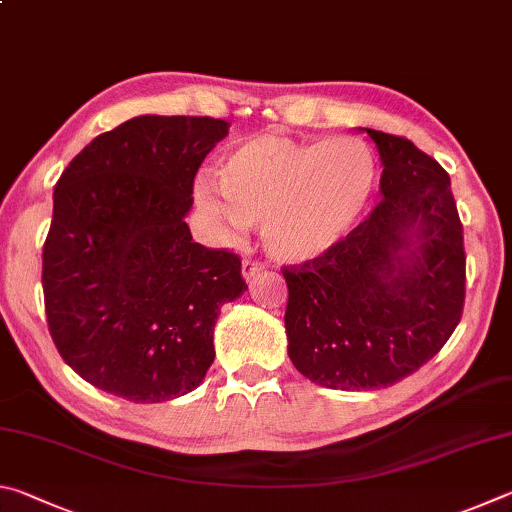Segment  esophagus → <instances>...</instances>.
Returning <instances> with one entry per match:
<instances>
[{"label":"esophagus","mask_w":512,"mask_h":512,"mask_svg":"<svg viewBox=\"0 0 512 512\" xmlns=\"http://www.w3.org/2000/svg\"><path fill=\"white\" fill-rule=\"evenodd\" d=\"M265 270V265L263 263H258V261H254V258H245V261H242V276H245V281L247 283H251L256 279L258 274H261Z\"/></svg>","instance_id":"obj_1"}]
</instances>
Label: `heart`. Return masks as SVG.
I'll return each instance as SVG.
<instances>
[{"instance_id":"obj_1","label":"heart","mask_w":512,"mask_h":512,"mask_svg":"<svg viewBox=\"0 0 512 512\" xmlns=\"http://www.w3.org/2000/svg\"><path fill=\"white\" fill-rule=\"evenodd\" d=\"M375 188L378 161L364 141H297L267 132L229 150L220 186L197 179L195 200L227 236L261 224L276 261L308 263L342 245Z\"/></svg>"}]
</instances>
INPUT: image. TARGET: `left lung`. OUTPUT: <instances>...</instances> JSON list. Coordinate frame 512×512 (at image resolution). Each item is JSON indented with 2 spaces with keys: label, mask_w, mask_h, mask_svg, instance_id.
I'll return each instance as SVG.
<instances>
[{
  "label": "left lung",
  "mask_w": 512,
  "mask_h": 512,
  "mask_svg": "<svg viewBox=\"0 0 512 512\" xmlns=\"http://www.w3.org/2000/svg\"><path fill=\"white\" fill-rule=\"evenodd\" d=\"M366 134L384 166L382 200L342 245L283 267L288 355L326 389L371 391L407 378L452 337L465 301L450 175L405 137Z\"/></svg>",
  "instance_id": "left-lung-1"
}]
</instances>
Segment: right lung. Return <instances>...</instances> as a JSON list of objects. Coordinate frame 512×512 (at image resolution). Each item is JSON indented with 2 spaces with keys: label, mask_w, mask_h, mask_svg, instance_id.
Masks as SVG:
<instances>
[{
  "label": "right lung",
  "mask_w": 512,
  "mask_h": 512,
  "mask_svg": "<svg viewBox=\"0 0 512 512\" xmlns=\"http://www.w3.org/2000/svg\"><path fill=\"white\" fill-rule=\"evenodd\" d=\"M229 123L134 116L98 134L53 191L42 290L58 353L96 389L164 402L200 387L240 258L193 242V179Z\"/></svg>",
  "instance_id": "1"
}]
</instances>
